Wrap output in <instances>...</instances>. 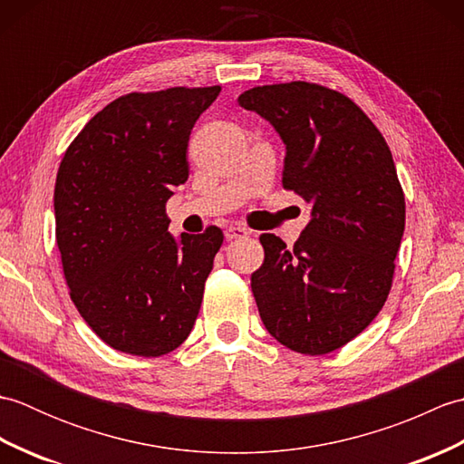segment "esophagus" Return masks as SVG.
I'll return each mask as SVG.
<instances>
[{
	"label": "esophagus",
	"mask_w": 464,
	"mask_h": 464,
	"mask_svg": "<svg viewBox=\"0 0 464 464\" xmlns=\"http://www.w3.org/2000/svg\"><path fill=\"white\" fill-rule=\"evenodd\" d=\"M223 235H225L227 241L243 239V237H247V235H249V229H245L243 225H229V227H225Z\"/></svg>",
	"instance_id": "obj_1"
}]
</instances>
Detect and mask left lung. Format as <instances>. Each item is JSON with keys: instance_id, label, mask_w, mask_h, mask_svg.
I'll return each instance as SVG.
<instances>
[{"instance_id": "8db88e82", "label": "left lung", "mask_w": 464, "mask_h": 464, "mask_svg": "<svg viewBox=\"0 0 464 464\" xmlns=\"http://www.w3.org/2000/svg\"><path fill=\"white\" fill-rule=\"evenodd\" d=\"M237 102L279 133L283 187L311 203L293 249L259 237L265 261L251 289L261 321L291 351L327 354L367 329L391 291L405 231L395 161L369 117L327 87L263 85Z\"/></svg>"}]
</instances>
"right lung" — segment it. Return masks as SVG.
<instances>
[{"mask_svg": "<svg viewBox=\"0 0 464 464\" xmlns=\"http://www.w3.org/2000/svg\"><path fill=\"white\" fill-rule=\"evenodd\" d=\"M219 92L123 95L92 117L59 165L55 239L72 301L121 353H171L199 314L223 233L173 237L165 203L189 177L191 130Z\"/></svg>", "mask_w": 464, "mask_h": 464, "instance_id": "obj_1", "label": "right lung"}]
</instances>
